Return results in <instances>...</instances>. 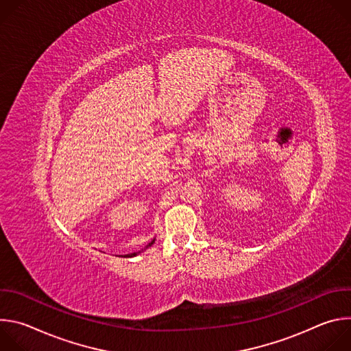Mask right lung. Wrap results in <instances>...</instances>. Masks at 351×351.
<instances>
[{"label":"right lung","instance_id":"right-lung-1","mask_svg":"<svg viewBox=\"0 0 351 351\" xmlns=\"http://www.w3.org/2000/svg\"><path fill=\"white\" fill-rule=\"evenodd\" d=\"M154 241H156V239H153L152 241H149V243L147 244V247H145V248H148V247H152V245L154 244ZM141 252H143V250H141ZM138 253H140V252H138ZM138 253H132V254H126V256H123V257H126V258H129V257H134V256H137Z\"/></svg>","mask_w":351,"mask_h":351}]
</instances>
